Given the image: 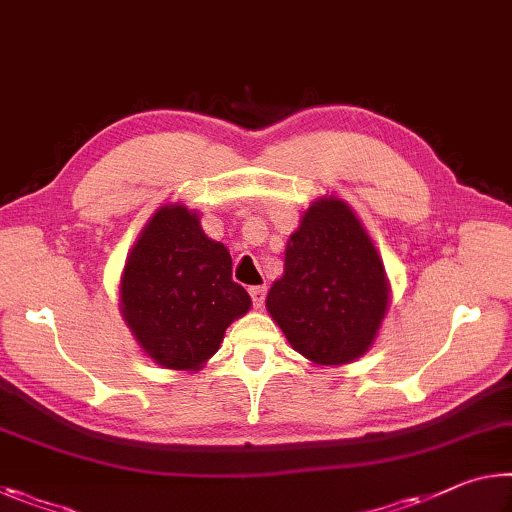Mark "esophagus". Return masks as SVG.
Returning <instances> with one entry per match:
<instances>
[{"mask_svg":"<svg viewBox=\"0 0 512 512\" xmlns=\"http://www.w3.org/2000/svg\"><path fill=\"white\" fill-rule=\"evenodd\" d=\"M250 291V298H253V305L257 307H262L264 305V298H266V287H250L248 289Z\"/></svg>","mask_w":512,"mask_h":512,"instance_id":"34e87169","label":"esophagus"}]
</instances>
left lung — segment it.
Here are the masks:
<instances>
[{
	"label": "left lung",
	"mask_w": 512,
	"mask_h": 512,
	"mask_svg": "<svg viewBox=\"0 0 512 512\" xmlns=\"http://www.w3.org/2000/svg\"><path fill=\"white\" fill-rule=\"evenodd\" d=\"M392 303L385 264L342 198H316L287 241L285 271L266 310L294 351L316 367L362 358Z\"/></svg>",
	"instance_id": "8db88e82"
}]
</instances>
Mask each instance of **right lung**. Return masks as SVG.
<instances>
[{
	"label": "right lung",
	"instance_id": "obj_1",
	"mask_svg": "<svg viewBox=\"0 0 512 512\" xmlns=\"http://www.w3.org/2000/svg\"><path fill=\"white\" fill-rule=\"evenodd\" d=\"M120 314L136 344L161 369L200 371L225 330L250 310L232 280V257L209 239L196 209L159 207L145 223L120 275Z\"/></svg>",
	"mask_w": 512,
	"mask_h": 512
}]
</instances>
